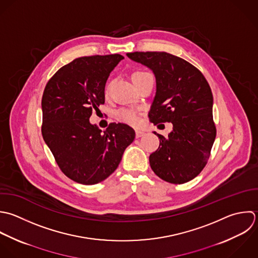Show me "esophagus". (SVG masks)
Listing matches in <instances>:
<instances>
[{
    "label": "esophagus",
    "mask_w": 258,
    "mask_h": 258,
    "mask_svg": "<svg viewBox=\"0 0 258 258\" xmlns=\"http://www.w3.org/2000/svg\"><path fill=\"white\" fill-rule=\"evenodd\" d=\"M145 135V133L143 132V131H136V137L137 138H141V137H143Z\"/></svg>",
    "instance_id": "obj_1"
}]
</instances>
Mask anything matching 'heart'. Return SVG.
Wrapping results in <instances>:
<instances>
[{
    "label": "heart",
    "mask_w": 258,
    "mask_h": 258,
    "mask_svg": "<svg viewBox=\"0 0 258 258\" xmlns=\"http://www.w3.org/2000/svg\"><path fill=\"white\" fill-rule=\"evenodd\" d=\"M147 75H150V74L147 73V72H144V71H136V72L133 74V79L141 78V77H144V76H147ZM116 115H117V117H118L121 121L126 122V123H128V124H137L138 121H139L138 113H137V111L134 110V109L120 108V109L116 112Z\"/></svg>",
    "instance_id": "1"
}]
</instances>
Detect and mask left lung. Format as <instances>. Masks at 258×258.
I'll return each mask as SVG.
<instances>
[{
    "label": "left lung",
    "mask_w": 258,
    "mask_h": 258,
    "mask_svg": "<svg viewBox=\"0 0 258 258\" xmlns=\"http://www.w3.org/2000/svg\"><path fill=\"white\" fill-rule=\"evenodd\" d=\"M132 60L155 74L157 90L149 112L154 124L172 122L173 131L160 139L150 156L154 173L172 184H184L197 177L207 164L216 138L213 95L199 69L167 52L126 53Z\"/></svg>",
    "instance_id": "left-lung-1"
}]
</instances>
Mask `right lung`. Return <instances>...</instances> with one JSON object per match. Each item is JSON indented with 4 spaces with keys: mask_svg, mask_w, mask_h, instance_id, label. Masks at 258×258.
<instances>
[{
    "mask_svg": "<svg viewBox=\"0 0 258 258\" xmlns=\"http://www.w3.org/2000/svg\"><path fill=\"white\" fill-rule=\"evenodd\" d=\"M123 56H84L61 67L47 82L42 96V136L60 170L69 179L94 185L118 167L136 137L124 123L105 131L91 124L93 108L104 103L109 73Z\"/></svg>",
    "mask_w": 258,
    "mask_h": 258,
    "instance_id": "add662e5",
    "label": "right lung"
}]
</instances>
